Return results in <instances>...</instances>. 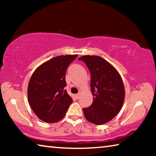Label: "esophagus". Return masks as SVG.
<instances>
[{"instance_id":"obj_1","label":"esophagus","mask_w":156,"mask_h":156,"mask_svg":"<svg viewBox=\"0 0 156 156\" xmlns=\"http://www.w3.org/2000/svg\"><path fill=\"white\" fill-rule=\"evenodd\" d=\"M76 98H77V99L80 98V93H78V94H76Z\"/></svg>"}]
</instances>
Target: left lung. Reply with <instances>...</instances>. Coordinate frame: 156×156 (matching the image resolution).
Returning a JSON list of instances; mask_svg holds the SVG:
<instances>
[{"instance_id": "obj_1", "label": "left lung", "mask_w": 156, "mask_h": 156, "mask_svg": "<svg viewBox=\"0 0 156 156\" xmlns=\"http://www.w3.org/2000/svg\"><path fill=\"white\" fill-rule=\"evenodd\" d=\"M85 63L91 73V88L94 96L90 107L83 108L89 122L103 125L112 120L122 109L125 88L119 73L107 60L98 56L78 58Z\"/></svg>"}]
</instances>
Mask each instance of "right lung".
Returning <instances> with one entry per match:
<instances>
[{"label":"right lung","instance_id":"obj_1","mask_svg":"<svg viewBox=\"0 0 156 156\" xmlns=\"http://www.w3.org/2000/svg\"><path fill=\"white\" fill-rule=\"evenodd\" d=\"M78 55L53 58L38 67L29 82L28 100L35 114L44 122H58L64 118L73 100L65 87V73Z\"/></svg>","mask_w":156,"mask_h":156}]
</instances>
